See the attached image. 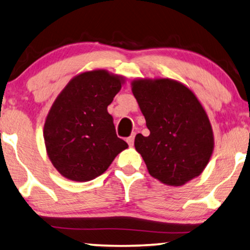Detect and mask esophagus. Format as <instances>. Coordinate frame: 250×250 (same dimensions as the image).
I'll return each mask as SVG.
<instances>
[{
  "label": "esophagus",
  "mask_w": 250,
  "mask_h": 250,
  "mask_svg": "<svg viewBox=\"0 0 250 250\" xmlns=\"http://www.w3.org/2000/svg\"><path fill=\"white\" fill-rule=\"evenodd\" d=\"M134 138H135V134H132L131 136H128V138L126 139V142L128 143V146L134 145Z\"/></svg>",
  "instance_id": "esophagus-1"
}]
</instances>
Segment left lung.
<instances>
[{
    "mask_svg": "<svg viewBox=\"0 0 250 250\" xmlns=\"http://www.w3.org/2000/svg\"><path fill=\"white\" fill-rule=\"evenodd\" d=\"M132 92L150 131L134 141L150 175L174 187L200 175L213 152L214 136L196 95L168 78L134 81Z\"/></svg>",
    "mask_w": 250,
    "mask_h": 250,
    "instance_id": "1",
    "label": "left lung"
}]
</instances>
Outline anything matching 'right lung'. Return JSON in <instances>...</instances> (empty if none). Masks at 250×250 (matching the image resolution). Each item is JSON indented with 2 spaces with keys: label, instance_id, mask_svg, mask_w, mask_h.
I'll return each instance as SVG.
<instances>
[{
  "label": "right lung",
  "instance_id": "1",
  "mask_svg": "<svg viewBox=\"0 0 250 250\" xmlns=\"http://www.w3.org/2000/svg\"><path fill=\"white\" fill-rule=\"evenodd\" d=\"M122 83L121 76L105 70L86 71L58 95L44 124V141L61 175L77 182L93 180L128 146L107 111Z\"/></svg>",
  "mask_w": 250,
  "mask_h": 250
}]
</instances>
